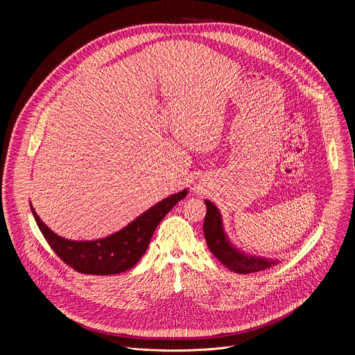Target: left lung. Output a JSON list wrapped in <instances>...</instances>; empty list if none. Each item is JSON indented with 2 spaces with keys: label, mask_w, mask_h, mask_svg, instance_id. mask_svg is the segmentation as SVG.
<instances>
[{
  "label": "left lung",
  "mask_w": 355,
  "mask_h": 355,
  "mask_svg": "<svg viewBox=\"0 0 355 355\" xmlns=\"http://www.w3.org/2000/svg\"><path fill=\"white\" fill-rule=\"evenodd\" d=\"M207 216L204 222V233L212 254L230 271L237 274L257 272L270 267H274L279 260H272L268 257L251 256L237 248L227 237L223 229V220L219 209L214 202L205 199Z\"/></svg>",
  "instance_id": "1"
}]
</instances>
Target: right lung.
Listing matches in <instances>:
<instances>
[{
  "mask_svg": "<svg viewBox=\"0 0 355 355\" xmlns=\"http://www.w3.org/2000/svg\"><path fill=\"white\" fill-rule=\"evenodd\" d=\"M187 193L188 189H182L164 198L119 232L96 240H70L62 237L40 220L32 204L31 211L49 245L67 266L81 274L112 275L121 274L137 264L159 223Z\"/></svg>",
  "mask_w": 355,
  "mask_h": 355,
  "instance_id": "right-lung-1",
  "label": "right lung"
}]
</instances>
